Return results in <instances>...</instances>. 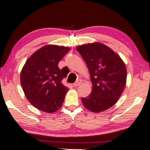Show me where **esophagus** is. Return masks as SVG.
Instances as JSON below:
<instances>
[{"label": "esophagus", "mask_w": 150, "mask_h": 150, "mask_svg": "<svg viewBox=\"0 0 150 150\" xmlns=\"http://www.w3.org/2000/svg\"><path fill=\"white\" fill-rule=\"evenodd\" d=\"M81 82H82V81H81V79H78V80L76 81L75 83H74V84H73V86H74V87L78 86H79V85H80V84H81Z\"/></svg>", "instance_id": "1"}]
</instances>
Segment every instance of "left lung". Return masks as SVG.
<instances>
[{
	"label": "left lung",
	"instance_id": "left-lung-1",
	"mask_svg": "<svg viewBox=\"0 0 150 150\" xmlns=\"http://www.w3.org/2000/svg\"><path fill=\"white\" fill-rule=\"evenodd\" d=\"M76 49L86 62L93 84L91 94L81 98L83 105L96 113L109 109L125 86V64L117 53L101 43L79 45Z\"/></svg>",
	"mask_w": 150,
	"mask_h": 150
}]
</instances>
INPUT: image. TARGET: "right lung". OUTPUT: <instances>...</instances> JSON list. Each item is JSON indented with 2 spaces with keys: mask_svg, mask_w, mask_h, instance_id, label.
<instances>
[{
  "mask_svg": "<svg viewBox=\"0 0 150 150\" xmlns=\"http://www.w3.org/2000/svg\"><path fill=\"white\" fill-rule=\"evenodd\" d=\"M69 47L46 45L34 52L21 72V84L28 101L39 110L55 112L63 104L69 89L62 81L67 71L58 67L69 52Z\"/></svg>",
  "mask_w": 150,
  "mask_h": 150,
  "instance_id": "add662e5",
  "label": "right lung"
}]
</instances>
